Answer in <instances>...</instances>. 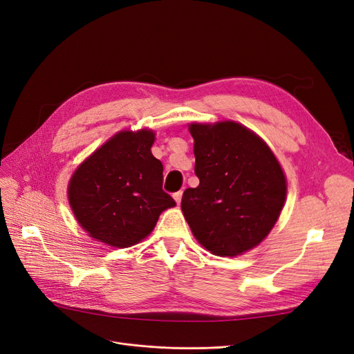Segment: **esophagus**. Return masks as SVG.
Instances as JSON below:
<instances>
[{
    "mask_svg": "<svg viewBox=\"0 0 354 354\" xmlns=\"http://www.w3.org/2000/svg\"><path fill=\"white\" fill-rule=\"evenodd\" d=\"M173 196H174L176 202H177V203H180V202H181V196H183V192L178 190V192H176V194H174Z\"/></svg>",
    "mask_w": 354,
    "mask_h": 354,
    "instance_id": "34e87169",
    "label": "esophagus"
}]
</instances>
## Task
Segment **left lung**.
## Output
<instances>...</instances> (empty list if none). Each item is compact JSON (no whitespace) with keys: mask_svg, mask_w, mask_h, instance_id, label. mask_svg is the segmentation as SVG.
Here are the masks:
<instances>
[{"mask_svg":"<svg viewBox=\"0 0 354 354\" xmlns=\"http://www.w3.org/2000/svg\"><path fill=\"white\" fill-rule=\"evenodd\" d=\"M198 187L185 190L181 209L199 243L234 257L259 245L279 218L283 171L261 138L233 121L192 124Z\"/></svg>","mask_w":354,"mask_h":354,"instance_id":"8db88e82","label":"left lung"}]
</instances>
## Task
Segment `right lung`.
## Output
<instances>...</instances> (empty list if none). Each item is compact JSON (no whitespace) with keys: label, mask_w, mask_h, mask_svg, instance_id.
I'll return each mask as SVG.
<instances>
[{"label":"right lung","mask_w":354,"mask_h":354,"mask_svg":"<svg viewBox=\"0 0 354 354\" xmlns=\"http://www.w3.org/2000/svg\"><path fill=\"white\" fill-rule=\"evenodd\" d=\"M151 130L121 131L75 171L68 187L72 211L91 238L115 248L140 242L160 212L176 205L162 190L164 167Z\"/></svg>","instance_id":"add662e5"}]
</instances>
